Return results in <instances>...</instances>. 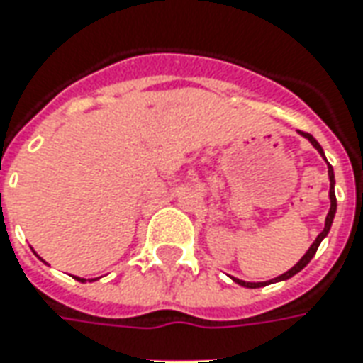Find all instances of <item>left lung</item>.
<instances>
[{
	"mask_svg": "<svg viewBox=\"0 0 363 363\" xmlns=\"http://www.w3.org/2000/svg\"><path fill=\"white\" fill-rule=\"evenodd\" d=\"M301 135L305 139H308V143L320 153V157H323L324 161H326V155H324V149L320 147V143L316 141V139L311 135V133H305V131H298ZM326 167H328V181H330V190H328V199H330V210H328V214H326V220H324V230L320 232V234L316 235V240H314L313 243H311V247L306 250V253L301 257V259L296 261L295 265L291 267L289 271H285L283 275H279V277L275 279H269V281H259V283H250V281H242V279L238 277H232V281L234 283H238V285H242V287H247V289H259V287H265V285H271V283H279V281H287V279H291L293 275H296L298 271H303L308 265V261L313 259L314 253H316V250H318V245H320V242H323L324 238L328 235V232H330L332 228V222H334V216H336V192H334V186H336V179H334V169H332V164L326 161Z\"/></svg>",
	"mask_w": 363,
	"mask_h": 363,
	"instance_id": "8db88e82",
	"label": "left lung"
}]
</instances>
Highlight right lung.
Returning <instances> with one entry per match:
<instances>
[{"instance_id": "obj_1", "label": "right lung", "mask_w": 363, "mask_h": 363, "mask_svg": "<svg viewBox=\"0 0 363 363\" xmlns=\"http://www.w3.org/2000/svg\"><path fill=\"white\" fill-rule=\"evenodd\" d=\"M76 281H80V283H86V279L84 277H74ZM100 277H96V279H88V281H98Z\"/></svg>"}]
</instances>
